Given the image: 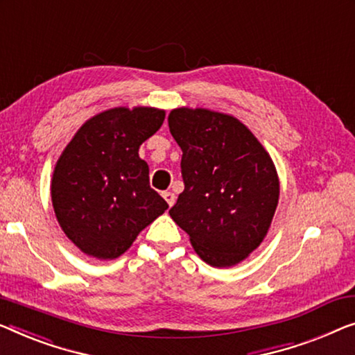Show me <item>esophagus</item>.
I'll return each instance as SVG.
<instances>
[{
	"label": "esophagus",
	"instance_id": "esophagus-1",
	"mask_svg": "<svg viewBox=\"0 0 355 355\" xmlns=\"http://www.w3.org/2000/svg\"><path fill=\"white\" fill-rule=\"evenodd\" d=\"M162 198L166 199V202L168 204V207H172V205L175 204V194L171 193V191H164L162 193Z\"/></svg>",
	"mask_w": 355,
	"mask_h": 355
}]
</instances>
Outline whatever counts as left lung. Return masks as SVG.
Instances as JSON below:
<instances>
[{"instance_id": "8db88e82", "label": "left lung", "mask_w": 355, "mask_h": 355, "mask_svg": "<svg viewBox=\"0 0 355 355\" xmlns=\"http://www.w3.org/2000/svg\"><path fill=\"white\" fill-rule=\"evenodd\" d=\"M168 129L182 148L183 193L168 210L205 263L232 266L261 244L279 202L266 150L232 116L178 108Z\"/></svg>"}]
</instances>
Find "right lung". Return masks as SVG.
<instances>
[{
    "label": "right lung",
    "instance_id": "obj_1",
    "mask_svg": "<svg viewBox=\"0 0 355 355\" xmlns=\"http://www.w3.org/2000/svg\"><path fill=\"white\" fill-rule=\"evenodd\" d=\"M156 108H113L76 132L52 177V205L62 230L87 255L111 260L167 210L150 187L139 148L162 125Z\"/></svg>",
    "mask_w": 355,
    "mask_h": 355
}]
</instances>
